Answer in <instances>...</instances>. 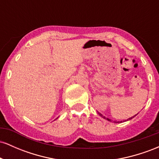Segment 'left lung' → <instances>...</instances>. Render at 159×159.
Wrapping results in <instances>:
<instances>
[{
  "label": "left lung",
  "instance_id": "1",
  "mask_svg": "<svg viewBox=\"0 0 159 159\" xmlns=\"http://www.w3.org/2000/svg\"><path fill=\"white\" fill-rule=\"evenodd\" d=\"M98 114H99V115H100V116H102V118H104V119H105V120H108V121H110V122H111V119H108V118L105 117V116H103V115H102V114H100V113H98ZM136 115H137V114H136ZM136 115H134V116H132V117L129 118V119L125 120V121H128V120H132V118H134V116H136ZM121 122H122V121H120V122H119V121H114V123H121Z\"/></svg>",
  "mask_w": 159,
  "mask_h": 159
}]
</instances>
